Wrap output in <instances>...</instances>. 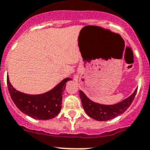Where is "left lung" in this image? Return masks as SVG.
<instances>
[{"instance_id": "1", "label": "left lung", "mask_w": 150, "mask_h": 150, "mask_svg": "<svg viewBox=\"0 0 150 150\" xmlns=\"http://www.w3.org/2000/svg\"><path fill=\"white\" fill-rule=\"evenodd\" d=\"M137 89L129 97L113 105H103L93 102L81 90L79 91V94L81 99L82 106L86 114L96 121H105L112 119L124 113L133 101Z\"/></svg>"}]
</instances>
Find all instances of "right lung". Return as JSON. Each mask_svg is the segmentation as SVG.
<instances>
[{
	"label": "right lung",
	"mask_w": 150,
	"mask_h": 150,
	"mask_svg": "<svg viewBox=\"0 0 150 150\" xmlns=\"http://www.w3.org/2000/svg\"><path fill=\"white\" fill-rule=\"evenodd\" d=\"M71 80L70 78H65L52 89L40 95H28L16 90L8 76L7 86L12 100L22 112L35 119L49 120L58 115L61 111L66 83Z\"/></svg>",
	"instance_id": "obj_1"
}]
</instances>
